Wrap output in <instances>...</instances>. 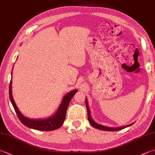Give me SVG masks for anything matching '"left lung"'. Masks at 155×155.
I'll list each match as a JSON object with an SVG mask.
<instances>
[{
    "instance_id": "obj_1",
    "label": "left lung",
    "mask_w": 155,
    "mask_h": 155,
    "mask_svg": "<svg viewBox=\"0 0 155 155\" xmlns=\"http://www.w3.org/2000/svg\"><path fill=\"white\" fill-rule=\"evenodd\" d=\"M86 106H87V114H88V121H89L90 124L93 126V127L98 128V129L101 130H105V131H116V130H122L123 129V128L128 127L129 126H131L133 124H128L127 125V126H124V127H118V128H111V127H104L103 126V125L101 124H98L97 123H95V122L92 119V117L91 116V113H90V110H89V108H88V105L87 103V100L86 98Z\"/></svg>"
}]
</instances>
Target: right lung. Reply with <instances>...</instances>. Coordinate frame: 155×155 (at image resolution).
I'll return each instance as SVG.
<instances>
[{
    "label": "right lung",
    "instance_id": "1",
    "mask_svg": "<svg viewBox=\"0 0 155 155\" xmlns=\"http://www.w3.org/2000/svg\"><path fill=\"white\" fill-rule=\"evenodd\" d=\"M77 92V90H74L70 93H68L64 96L63 99L62 101V103L59 107L58 109L57 110V113L54 114L52 117L48 118H46V119H38V120H33L30 119V118H26L23 115L20 113L15 103L14 100H13L12 95V79L10 82L9 85V97L10 99H11V103L12 104L13 107L15 108V110L16 112L17 117L19 118V120L21 121V123L25 124L28 128H33L35 130H42V131H50V130H54L57 129L59 127L62 126L63 124L65 117H66V113H67V110L68 106L70 103L72 98L73 97L75 93Z\"/></svg>",
    "mask_w": 155,
    "mask_h": 155
}]
</instances>
